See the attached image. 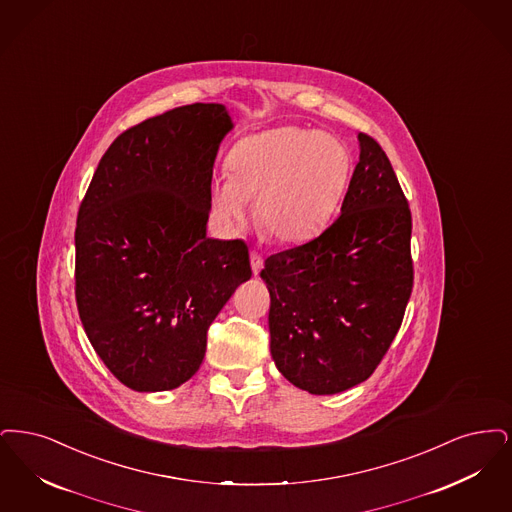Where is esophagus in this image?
Masks as SVG:
<instances>
[{
	"label": "esophagus",
	"instance_id": "34e87169",
	"mask_svg": "<svg viewBox=\"0 0 512 512\" xmlns=\"http://www.w3.org/2000/svg\"><path fill=\"white\" fill-rule=\"evenodd\" d=\"M250 266H252V271H254V275H258L260 273V269L264 266V258L258 254V252H250Z\"/></svg>",
	"mask_w": 512,
	"mask_h": 512
}]
</instances>
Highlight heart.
Returning a JSON list of instances; mask_svg holds the SVG:
<instances>
[{
    "instance_id": "b5f03b06",
    "label": "heart",
    "mask_w": 512,
    "mask_h": 512,
    "mask_svg": "<svg viewBox=\"0 0 512 512\" xmlns=\"http://www.w3.org/2000/svg\"><path fill=\"white\" fill-rule=\"evenodd\" d=\"M231 172H218L210 200L227 227L256 218L283 243L312 239L333 220L346 193L352 155L333 135L277 128L241 139L229 153Z\"/></svg>"
}]
</instances>
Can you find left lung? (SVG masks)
Listing matches in <instances>:
<instances>
[{
	"mask_svg": "<svg viewBox=\"0 0 512 512\" xmlns=\"http://www.w3.org/2000/svg\"><path fill=\"white\" fill-rule=\"evenodd\" d=\"M359 162L340 216L304 245L267 256L271 356L294 386L338 394L375 373L413 290L411 210L377 141Z\"/></svg>",
	"mask_w": 512,
	"mask_h": 512,
	"instance_id": "1",
	"label": "left lung"
}]
</instances>
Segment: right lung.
<instances>
[{"label":"right lung","instance_id":"1","mask_svg":"<svg viewBox=\"0 0 512 512\" xmlns=\"http://www.w3.org/2000/svg\"><path fill=\"white\" fill-rule=\"evenodd\" d=\"M231 128L216 103L143 120L112 141L80 204L78 313L97 356L135 392L193 377L212 321L252 275L245 241L206 237L214 160Z\"/></svg>","mask_w":512,"mask_h":512}]
</instances>
